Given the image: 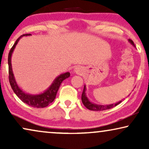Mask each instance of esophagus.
Here are the masks:
<instances>
[{"instance_id": "1", "label": "esophagus", "mask_w": 149, "mask_h": 149, "mask_svg": "<svg viewBox=\"0 0 149 149\" xmlns=\"http://www.w3.org/2000/svg\"><path fill=\"white\" fill-rule=\"evenodd\" d=\"M83 71V69L82 67H81V66L77 67V68H75V69H74V72L78 74H82Z\"/></svg>"}]
</instances>
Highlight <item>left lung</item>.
I'll return each mask as SVG.
<instances>
[{"label":"left lung","mask_w":149,"mask_h":149,"mask_svg":"<svg viewBox=\"0 0 149 149\" xmlns=\"http://www.w3.org/2000/svg\"><path fill=\"white\" fill-rule=\"evenodd\" d=\"M129 40L132 45H134V42L132 41V40L130 39ZM81 100H82L83 105H84L87 109L90 110V111H105V110L110 109H111V108H113V107H116V106H117L118 104H119L122 102V100H121L116 104H113L105 105V106L97 105V104H95L91 103L89 101V100L87 99V97H86V93H85V86H84V89H83L82 95H81Z\"/></svg>","instance_id":"obj_1"}]
</instances>
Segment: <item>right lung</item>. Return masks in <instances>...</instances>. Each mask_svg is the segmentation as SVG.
I'll use <instances>...</instances> for the list:
<instances>
[{"mask_svg":"<svg viewBox=\"0 0 149 149\" xmlns=\"http://www.w3.org/2000/svg\"><path fill=\"white\" fill-rule=\"evenodd\" d=\"M30 34H25L21 35L19 38L16 40V41L13 47L11 48L9 51V56H8V65H9V81L11 85V87L13 89L14 93L17 95V96L26 104L32 107L35 108H44L47 107V106L52 102L56 98L57 92H58L59 87H60L61 83L62 81L70 77V72H66L64 74H60V76L57 77L55 79L54 83L51 85L47 90H46L44 93L38 95H30L28 93H24L21 89L18 87V85L15 82V78H14L13 71L11 68V54L13 52L14 48L17 42L19 41L20 38L24 36H30Z\"/></svg>","mask_w":149,"mask_h":149,"instance_id":"right-lung-1","label":"right lung"}]
</instances>
